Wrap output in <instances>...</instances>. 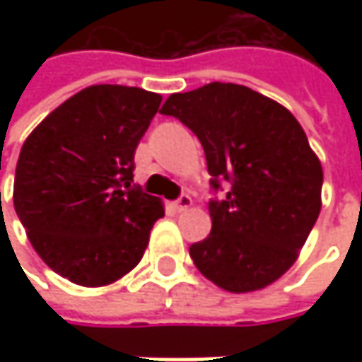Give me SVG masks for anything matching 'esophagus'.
I'll return each mask as SVG.
<instances>
[{"mask_svg":"<svg viewBox=\"0 0 362 362\" xmlns=\"http://www.w3.org/2000/svg\"><path fill=\"white\" fill-rule=\"evenodd\" d=\"M173 205H175V209H177V211H185V209H189V207L193 205V199L189 197L187 193H183V195H181V197H179V199H177Z\"/></svg>","mask_w":362,"mask_h":362,"instance_id":"obj_1","label":"esophagus"}]
</instances>
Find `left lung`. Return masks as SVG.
<instances>
[{
  "instance_id": "obj_1",
  "label": "left lung",
  "mask_w": 362,
  "mask_h": 362,
  "mask_svg": "<svg viewBox=\"0 0 362 362\" xmlns=\"http://www.w3.org/2000/svg\"><path fill=\"white\" fill-rule=\"evenodd\" d=\"M202 141L211 185V233L189 247L207 280L233 294L262 290L292 268L322 199V165L294 115L242 84L211 82L160 108Z\"/></svg>"
}]
</instances>
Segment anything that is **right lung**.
Segmentation results:
<instances>
[{"label":"right lung","instance_id":"1","mask_svg":"<svg viewBox=\"0 0 362 362\" xmlns=\"http://www.w3.org/2000/svg\"><path fill=\"white\" fill-rule=\"evenodd\" d=\"M160 100L94 84L52 110L21 146L16 214L37 256L74 284L98 288L129 274L165 216L159 197L132 185L134 151Z\"/></svg>","mask_w":362,"mask_h":362}]
</instances>
